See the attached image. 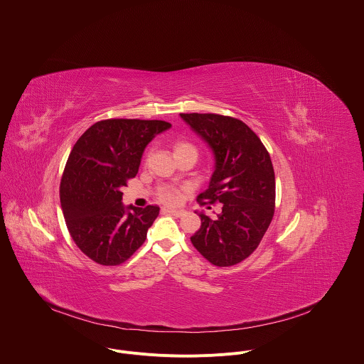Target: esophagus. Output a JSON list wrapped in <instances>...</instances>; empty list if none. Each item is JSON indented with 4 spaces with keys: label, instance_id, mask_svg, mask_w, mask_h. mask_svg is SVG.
<instances>
[{
    "label": "esophagus",
    "instance_id": "obj_1",
    "mask_svg": "<svg viewBox=\"0 0 364 364\" xmlns=\"http://www.w3.org/2000/svg\"><path fill=\"white\" fill-rule=\"evenodd\" d=\"M164 211L169 213V214H172L175 217H182L185 214V210H176V208H164Z\"/></svg>",
    "mask_w": 364,
    "mask_h": 364
}]
</instances>
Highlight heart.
I'll use <instances>...</instances> for the list:
<instances>
[{"label":"heart","instance_id":"1","mask_svg":"<svg viewBox=\"0 0 364 364\" xmlns=\"http://www.w3.org/2000/svg\"><path fill=\"white\" fill-rule=\"evenodd\" d=\"M175 153H179V151H185V150H195V147L186 141H178L173 147ZM196 151V150H195ZM158 199L166 205H175L179 202L181 199V191L176 189V188H172V186H166V188H162L161 192L158 193Z\"/></svg>","mask_w":364,"mask_h":364}]
</instances>
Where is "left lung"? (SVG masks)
<instances>
[{
	"mask_svg": "<svg viewBox=\"0 0 364 364\" xmlns=\"http://www.w3.org/2000/svg\"><path fill=\"white\" fill-rule=\"evenodd\" d=\"M211 147L215 169L200 205H221L215 218L200 213L191 237L211 264L227 267L247 259L267 231L276 200L272 159L259 137L240 119L215 113H181Z\"/></svg>",
	"mask_w": 364,
	"mask_h": 364,
	"instance_id": "left-lung-1",
	"label": "left lung"
}]
</instances>
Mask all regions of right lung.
Listing matches in <instances>:
<instances>
[{
  "instance_id": "1",
  "label": "right lung",
  "mask_w": 364,
  "mask_h": 364,
  "mask_svg": "<svg viewBox=\"0 0 364 364\" xmlns=\"http://www.w3.org/2000/svg\"><path fill=\"white\" fill-rule=\"evenodd\" d=\"M171 127L164 120L106 119L74 144L60 182V202L68 232L90 259L117 266L146 241L158 206L122 205L123 188L139 172L146 146Z\"/></svg>"
}]
</instances>
